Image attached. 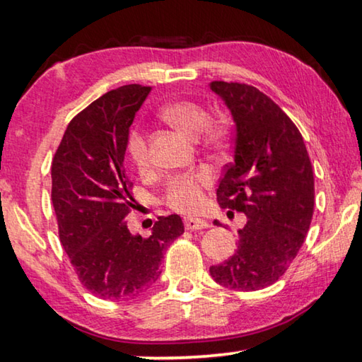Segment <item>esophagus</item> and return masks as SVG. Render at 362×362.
<instances>
[{
    "label": "esophagus",
    "mask_w": 362,
    "mask_h": 362,
    "mask_svg": "<svg viewBox=\"0 0 362 362\" xmlns=\"http://www.w3.org/2000/svg\"><path fill=\"white\" fill-rule=\"evenodd\" d=\"M183 225H185L187 230H203L209 226V223L203 218H193V217H185L183 218Z\"/></svg>",
    "instance_id": "1"
}]
</instances>
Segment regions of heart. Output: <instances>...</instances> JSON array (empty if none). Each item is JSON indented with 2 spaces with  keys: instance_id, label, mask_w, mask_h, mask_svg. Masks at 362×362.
<instances>
[{
  "instance_id": "heart-1",
  "label": "heart",
  "mask_w": 362,
  "mask_h": 362,
  "mask_svg": "<svg viewBox=\"0 0 362 362\" xmlns=\"http://www.w3.org/2000/svg\"><path fill=\"white\" fill-rule=\"evenodd\" d=\"M163 116L177 129L189 137H198L209 122V113L192 100H177L164 107ZM211 137L216 131H211ZM126 156L132 166L140 173L150 168L148 140L140 127H131L126 136ZM212 182V175L207 169H196L192 173L175 175L169 180L164 192V203L177 212L192 214L203 204V188Z\"/></svg>"
}]
</instances>
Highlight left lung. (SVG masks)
<instances>
[{"label": "left lung", "mask_w": 362, "mask_h": 362, "mask_svg": "<svg viewBox=\"0 0 362 362\" xmlns=\"http://www.w3.org/2000/svg\"><path fill=\"white\" fill-rule=\"evenodd\" d=\"M235 119V161L217 188L222 209L247 217L235 255L209 268L238 292L272 286L296 259L315 211L313 168L297 126L268 95L244 83L212 81ZM218 226V220L214 222Z\"/></svg>", "instance_id": "left-lung-1"}]
</instances>
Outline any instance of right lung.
<instances>
[{"instance_id":"add662e5","label":"right lung","mask_w":362,"mask_h":362,"mask_svg":"<svg viewBox=\"0 0 362 362\" xmlns=\"http://www.w3.org/2000/svg\"><path fill=\"white\" fill-rule=\"evenodd\" d=\"M150 90L127 84L99 97L70 121L52 158L60 244L81 284L103 300H129L150 289L164 250L183 233L177 214L159 217L146 238L127 226L136 199L124 168L126 136Z\"/></svg>"}]
</instances>
